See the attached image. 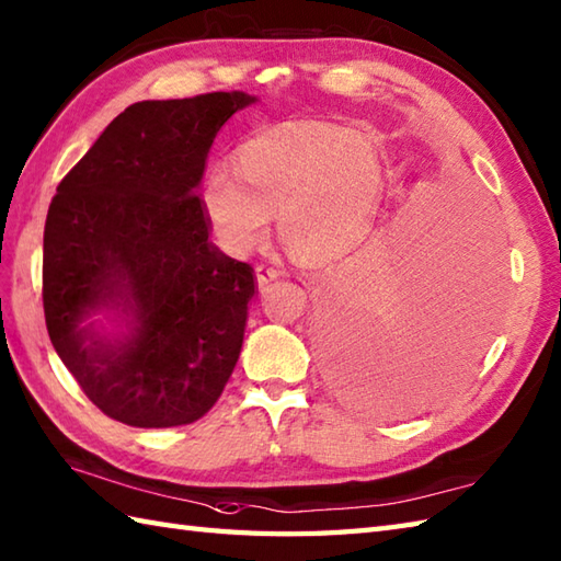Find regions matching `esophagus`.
I'll use <instances>...</instances> for the list:
<instances>
[{
    "instance_id": "34e87169",
    "label": "esophagus",
    "mask_w": 561,
    "mask_h": 561,
    "mask_svg": "<svg viewBox=\"0 0 561 561\" xmlns=\"http://www.w3.org/2000/svg\"><path fill=\"white\" fill-rule=\"evenodd\" d=\"M279 277V270L274 267H265V265H257L255 267V279H257V289L265 291L270 287V282H274Z\"/></svg>"
}]
</instances>
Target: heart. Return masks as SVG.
<instances>
[{"mask_svg": "<svg viewBox=\"0 0 561 561\" xmlns=\"http://www.w3.org/2000/svg\"><path fill=\"white\" fill-rule=\"evenodd\" d=\"M383 190V153L371 139L340 125L301 123L245 141L233 175L214 173L202 205L233 253L255 248L277 214L296 255L323 257L368 229Z\"/></svg>", "mask_w": 561, "mask_h": 561, "instance_id": "obj_1", "label": "heart"}]
</instances>
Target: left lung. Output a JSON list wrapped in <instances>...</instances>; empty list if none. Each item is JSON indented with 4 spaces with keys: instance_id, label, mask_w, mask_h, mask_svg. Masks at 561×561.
<instances>
[{
    "instance_id": "obj_1",
    "label": "left lung",
    "mask_w": 561,
    "mask_h": 561,
    "mask_svg": "<svg viewBox=\"0 0 561 561\" xmlns=\"http://www.w3.org/2000/svg\"><path fill=\"white\" fill-rule=\"evenodd\" d=\"M499 253L468 187L374 236L320 299L318 340L342 398L402 414L458 386L494 325Z\"/></svg>"
}]
</instances>
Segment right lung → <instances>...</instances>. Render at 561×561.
<instances>
[{"label": "right lung", "mask_w": 561, "mask_h": 561, "mask_svg": "<svg viewBox=\"0 0 561 561\" xmlns=\"http://www.w3.org/2000/svg\"><path fill=\"white\" fill-rule=\"evenodd\" d=\"M255 101L217 91L129 105L57 185L43 233L47 335L111 420L193 424L233 374L255 277L209 241L197 187L221 125ZM96 310L126 335L83 327Z\"/></svg>", "instance_id": "add662e5"}]
</instances>
